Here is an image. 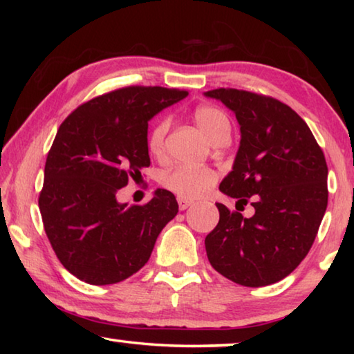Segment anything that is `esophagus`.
<instances>
[{
    "label": "esophagus",
    "mask_w": 354,
    "mask_h": 354,
    "mask_svg": "<svg viewBox=\"0 0 354 354\" xmlns=\"http://www.w3.org/2000/svg\"><path fill=\"white\" fill-rule=\"evenodd\" d=\"M192 205V201L185 200V198H178V206H179V211H185L189 206Z\"/></svg>",
    "instance_id": "34e87169"
}]
</instances>
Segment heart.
I'll use <instances>...</instances> for the list:
<instances>
[{
  "mask_svg": "<svg viewBox=\"0 0 354 354\" xmlns=\"http://www.w3.org/2000/svg\"><path fill=\"white\" fill-rule=\"evenodd\" d=\"M194 120L209 140L230 137L231 124L223 112L214 106H200L194 112ZM169 118H159L147 137V148L154 158H160L165 149V136L169 133ZM217 181V171L209 167H176L160 176V185L179 198L195 200L206 195Z\"/></svg>",
  "mask_w": 354,
  "mask_h": 354,
  "instance_id": "heart-1",
  "label": "heart"
}]
</instances>
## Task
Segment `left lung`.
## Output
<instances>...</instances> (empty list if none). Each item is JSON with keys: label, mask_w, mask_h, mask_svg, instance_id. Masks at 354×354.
I'll use <instances>...</instances> for the list:
<instances>
[{"label": "left lung", "mask_w": 354, "mask_h": 354, "mask_svg": "<svg viewBox=\"0 0 354 354\" xmlns=\"http://www.w3.org/2000/svg\"><path fill=\"white\" fill-rule=\"evenodd\" d=\"M205 97L234 112L241 127L232 170L220 192L237 203L253 200V217L217 203L218 225L206 236L211 266L247 287L284 279L313 247L328 206V167L304 120L281 101L215 88Z\"/></svg>", "instance_id": "obj_1"}]
</instances>
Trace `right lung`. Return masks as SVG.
I'll use <instances>...</instances> for the list:
<instances>
[{
	"label": "right lung",
	"mask_w": 354,
	"mask_h": 354,
	"mask_svg": "<svg viewBox=\"0 0 354 354\" xmlns=\"http://www.w3.org/2000/svg\"><path fill=\"white\" fill-rule=\"evenodd\" d=\"M185 97L179 88H118L84 103L59 127L39 207L57 259L77 279L106 286L139 272L178 214L165 189L143 206L118 203L117 192L149 167V120Z\"/></svg>",
	"instance_id": "add662e5"
}]
</instances>
